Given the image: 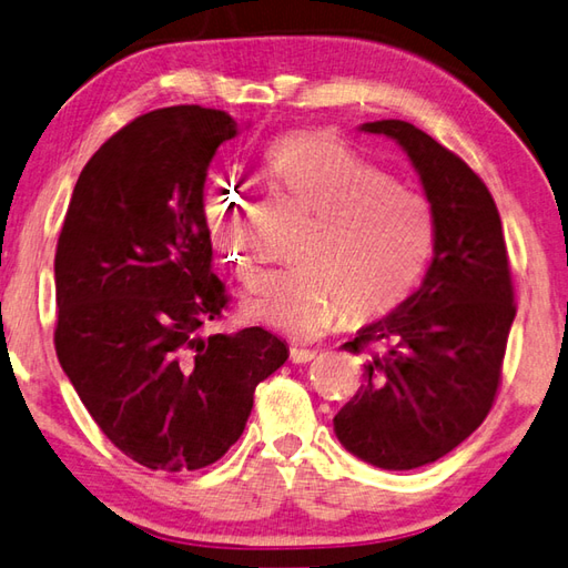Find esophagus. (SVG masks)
Here are the masks:
<instances>
[{
    "instance_id": "esophagus-1",
    "label": "esophagus",
    "mask_w": 568,
    "mask_h": 568,
    "mask_svg": "<svg viewBox=\"0 0 568 568\" xmlns=\"http://www.w3.org/2000/svg\"><path fill=\"white\" fill-rule=\"evenodd\" d=\"M316 358V351L314 348H304V346H292L288 348V361L292 363H308Z\"/></svg>"
}]
</instances>
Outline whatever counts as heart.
I'll use <instances>...</instances> for the list:
<instances>
[{"label":"heart","mask_w":568,"mask_h":568,"mask_svg":"<svg viewBox=\"0 0 568 568\" xmlns=\"http://www.w3.org/2000/svg\"><path fill=\"white\" fill-rule=\"evenodd\" d=\"M276 183L314 212L294 252L296 266L260 276L244 314L294 338H312L338 324L393 312L423 280L435 252V207L415 190L324 131H294L264 148ZM212 247L240 276H252L247 195L217 183L205 195Z\"/></svg>","instance_id":"b5f03b06"}]
</instances>
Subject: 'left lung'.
<instances>
[{
    "instance_id": "left-lung-1",
    "label": "left lung",
    "mask_w": 568,
    "mask_h": 568,
    "mask_svg": "<svg viewBox=\"0 0 568 568\" xmlns=\"http://www.w3.org/2000/svg\"><path fill=\"white\" fill-rule=\"evenodd\" d=\"M393 138L435 207L423 284L344 344L371 351L366 383L334 417L341 445L383 469L435 463L487 417L515 321L507 244L487 185L463 158L405 121L363 123Z\"/></svg>"
}]
</instances>
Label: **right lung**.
<instances>
[{
    "mask_svg": "<svg viewBox=\"0 0 568 568\" xmlns=\"http://www.w3.org/2000/svg\"><path fill=\"white\" fill-rule=\"evenodd\" d=\"M234 135L232 115L200 105L135 118L81 170L53 260L63 373L118 450L165 473L217 463L288 358L260 326L200 334L230 302L205 180Z\"/></svg>",
    "mask_w": 568,
    "mask_h": 568,
    "instance_id": "right-lung-1",
    "label": "right lung"
}]
</instances>
